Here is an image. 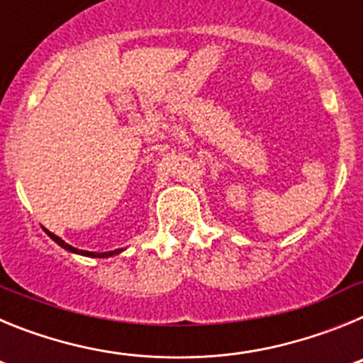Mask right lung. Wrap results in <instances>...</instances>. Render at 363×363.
<instances>
[{
  "label": "right lung",
  "instance_id": "1",
  "mask_svg": "<svg viewBox=\"0 0 363 363\" xmlns=\"http://www.w3.org/2000/svg\"><path fill=\"white\" fill-rule=\"evenodd\" d=\"M45 233L49 234L50 238H52L54 242H56L57 245H60V247H63V249H67V251H69V252H76V255H82V256H91V258H108V256L120 255V252L123 251V249H114V251H108V252H89V251H79V249H76V247H72V245H69V243L63 242V240L60 238V236H56V234H52V233H50V230L45 229Z\"/></svg>",
  "mask_w": 363,
  "mask_h": 363
}]
</instances>
